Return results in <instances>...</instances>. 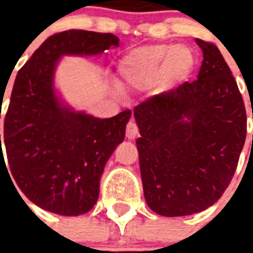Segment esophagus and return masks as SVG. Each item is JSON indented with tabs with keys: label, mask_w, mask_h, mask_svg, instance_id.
<instances>
[{
	"label": "esophagus",
	"mask_w": 253,
	"mask_h": 253,
	"mask_svg": "<svg viewBox=\"0 0 253 253\" xmlns=\"http://www.w3.org/2000/svg\"><path fill=\"white\" fill-rule=\"evenodd\" d=\"M138 135V126L135 122H128L126 126V137L128 139H134Z\"/></svg>",
	"instance_id": "esophagus-1"
}]
</instances>
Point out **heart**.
<instances>
[{
    "mask_svg": "<svg viewBox=\"0 0 253 253\" xmlns=\"http://www.w3.org/2000/svg\"><path fill=\"white\" fill-rule=\"evenodd\" d=\"M195 69V55L187 46L152 44L138 47L122 58V88L143 90L156 83L165 88L186 81Z\"/></svg>",
    "mask_w": 253,
    "mask_h": 253,
    "instance_id": "heart-1",
    "label": "heart"
}]
</instances>
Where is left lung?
<instances>
[{"mask_svg":"<svg viewBox=\"0 0 253 253\" xmlns=\"http://www.w3.org/2000/svg\"><path fill=\"white\" fill-rule=\"evenodd\" d=\"M195 41L203 52L198 80L134 108L143 195L164 217L214 205L233 177L247 137L244 101L228 63L215 44Z\"/></svg>","mask_w":253,"mask_h":253,"instance_id":"8db88e82","label":"left lung"}]
</instances>
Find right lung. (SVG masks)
Returning <instances> with one entry per match:
<instances>
[{
	"label": "right lung",
	"mask_w": 253,
	"mask_h": 253,
	"mask_svg": "<svg viewBox=\"0 0 253 253\" xmlns=\"http://www.w3.org/2000/svg\"><path fill=\"white\" fill-rule=\"evenodd\" d=\"M118 46L112 34L63 31L44 41L16 76L3 121L8 161L0 134V164L47 211L72 217L94 206L105 163L125 139L131 116L126 110L99 119L63 105L54 90L55 66L62 55H97Z\"/></svg>",
	"instance_id": "right-lung-1"
}]
</instances>
